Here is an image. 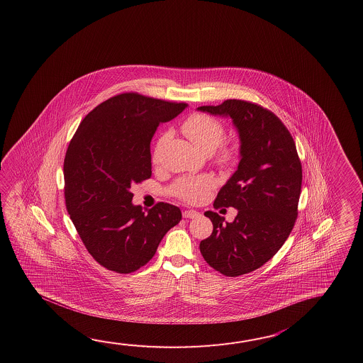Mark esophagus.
Returning a JSON list of instances; mask_svg holds the SVG:
<instances>
[{"instance_id": "34e87169", "label": "esophagus", "mask_w": 363, "mask_h": 363, "mask_svg": "<svg viewBox=\"0 0 363 363\" xmlns=\"http://www.w3.org/2000/svg\"><path fill=\"white\" fill-rule=\"evenodd\" d=\"M197 216H199V211H196V210H185V211H183L184 218H196Z\"/></svg>"}]
</instances>
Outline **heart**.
I'll list each match as a JSON object with an SVG mask.
<instances>
[{"mask_svg":"<svg viewBox=\"0 0 363 363\" xmlns=\"http://www.w3.org/2000/svg\"><path fill=\"white\" fill-rule=\"evenodd\" d=\"M185 136L192 141L196 147H199L202 153H213L224 138L223 124L213 116L205 114H193L185 119L182 125ZM170 139V133L166 132L158 140L155 145L153 158L157 161L161 155L164 144ZM236 150L231 145H225L219 150L216 155V161L220 164H230L235 160ZM216 186V180L211 175H197L180 178L171 185L170 192L180 200L197 203L208 197V192Z\"/></svg>","mask_w":363,"mask_h":363,"instance_id":"1","label":"heart"}]
</instances>
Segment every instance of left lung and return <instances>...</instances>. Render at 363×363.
<instances>
[{"instance_id":"8db88e82","label":"left lung","mask_w":363,"mask_h":363,"mask_svg":"<svg viewBox=\"0 0 363 363\" xmlns=\"http://www.w3.org/2000/svg\"><path fill=\"white\" fill-rule=\"evenodd\" d=\"M197 110L231 118L239 135L238 170L214 201V208L232 206L238 216L228 223L206 211L214 228L200 242L208 266L235 278L259 269L288 239L301 194V162L291 133L270 110L241 100Z\"/></svg>"}]
</instances>
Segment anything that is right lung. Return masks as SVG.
<instances>
[{"label":"right lung","instance_id":"right-lung-1","mask_svg":"<svg viewBox=\"0 0 363 363\" xmlns=\"http://www.w3.org/2000/svg\"><path fill=\"white\" fill-rule=\"evenodd\" d=\"M186 106L122 93L93 108L69 141L63 163L66 208L89 255L108 270H139L182 220L180 208L170 203L147 211L133 205L131 186L152 177L157 127Z\"/></svg>","mask_w":363,"mask_h":363}]
</instances>
